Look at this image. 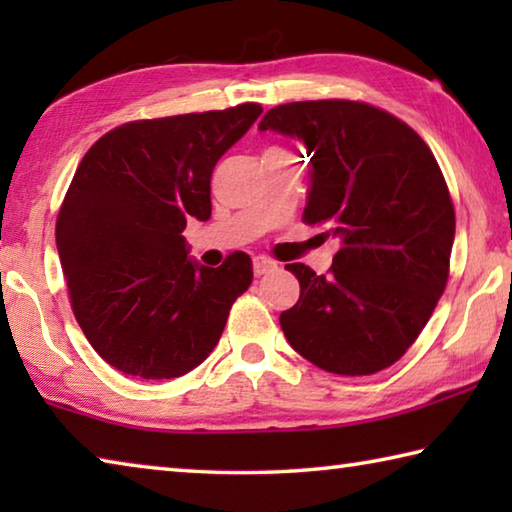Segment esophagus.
I'll list each match as a JSON object with an SVG mask.
<instances>
[{"label": "esophagus", "instance_id": "34e87169", "mask_svg": "<svg viewBox=\"0 0 512 512\" xmlns=\"http://www.w3.org/2000/svg\"><path fill=\"white\" fill-rule=\"evenodd\" d=\"M253 271H255V275L273 273V271H277V264L273 262V259H268V257H255L253 259Z\"/></svg>", "mask_w": 512, "mask_h": 512}]
</instances>
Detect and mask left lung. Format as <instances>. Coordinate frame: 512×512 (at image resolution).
<instances>
[{
	"label": "left lung",
	"mask_w": 512,
	"mask_h": 512,
	"mask_svg": "<svg viewBox=\"0 0 512 512\" xmlns=\"http://www.w3.org/2000/svg\"><path fill=\"white\" fill-rule=\"evenodd\" d=\"M259 131L305 144L309 192L302 221L339 239L327 275L287 264L300 298L282 311L291 348L336 375H372L402 357L443 296L454 205L422 137L359 101L271 108Z\"/></svg>",
	"instance_id": "obj_1"
}]
</instances>
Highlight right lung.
<instances>
[{
    "label": "right lung",
    "mask_w": 512,
    "mask_h": 512,
    "mask_svg": "<svg viewBox=\"0 0 512 512\" xmlns=\"http://www.w3.org/2000/svg\"><path fill=\"white\" fill-rule=\"evenodd\" d=\"M262 115L259 103L131 121L85 153L56 221L74 316L101 359L140 379H171L203 363L221 339L253 264L219 268L189 257V219L212 216L221 155Z\"/></svg>",
    "instance_id": "right-lung-1"
}]
</instances>
